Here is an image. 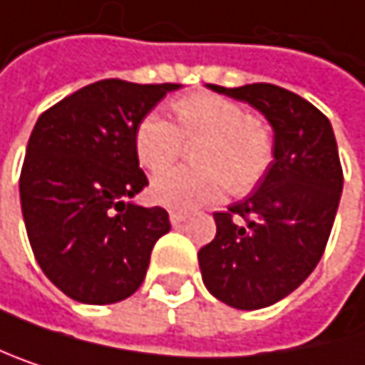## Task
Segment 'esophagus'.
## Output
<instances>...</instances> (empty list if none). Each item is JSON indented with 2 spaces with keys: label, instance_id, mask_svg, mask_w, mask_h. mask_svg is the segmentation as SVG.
Listing matches in <instances>:
<instances>
[{
  "label": "esophagus",
  "instance_id": "34e87169",
  "mask_svg": "<svg viewBox=\"0 0 365 365\" xmlns=\"http://www.w3.org/2000/svg\"><path fill=\"white\" fill-rule=\"evenodd\" d=\"M185 221H187V212H178V210L170 212V223H172L174 227H178V225L185 223Z\"/></svg>",
  "mask_w": 365,
  "mask_h": 365
}]
</instances>
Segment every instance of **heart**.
I'll return each instance as SVG.
<instances>
[{"instance_id":"obj_1","label":"heart","mask_w":365,"mask_h":365,"mask_svg":"<svg viewBox=\"0 0 365 365\" xmlns=\"http://www.w3.org/2000/svg\"><path fill=\"white\" fill-rule=\"evenodd\" d=\"M178 127L159 112H148L135 127V155L144 168L160 172L182 152L184 142L194 149L197 168L166 170L150 182L153 202L191 210L221 200L230 189L247 193L266 176L274 157L270 127L215 93H191L176 103Z\"/></svg>"}]
</instances>
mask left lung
<instances>
[{
    "instance_id": "obj_1",
    "label": "left lung",
    "mask_w": 365,
    "mask_h": 365,
    "mask_svg": "<svg viewBox=\"0 0 365 365\" xmlns=\"http://www.w3.org/2000/svg\"><path fill=\"white\" fill-rule=\"evenodd\" d=\"M210 91L247 101L274 131V159L259 185L225 212L197 253L206 289L240 310L272 306L317 268L342 193L331 123L310 101L268 83Z\"/></svg>"
}]
</instances>
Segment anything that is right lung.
I'll return each mask as SVG.
<instances>
[{
	"mask_svg": "<svg viewBox=\"0 0 365 365\" xmlns=\"http://www.w3.org/2000/svg\"><path fill=\"white\" fill-rule=\"evenodd\" d=\"M180 85L108 78L48 108L21 170V208L34 255L68 297L114 304L142 284L168 212L131 202L146 185L138 123Z\"/></svg>",
	"mask_w": 365,
	"mask_h": 365,
	"instance_id": "right-lung-1",
	"label": "right lung"
}]
</instances>
